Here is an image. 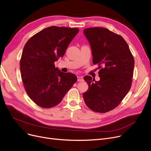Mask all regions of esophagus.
Returning a JSON list of instances; mask_svg holds the SVG:
<instances>
[{
    "label": "esophagus",
    "mask_w": 151,
    "mask_h": 151,
    "mask_svg": "<svg viewBox=\"0 0 151 151\" xmlns=\"http://www.w3.org/2000/svg\"><path fill=\"white\" fill-rule=\"evenodd\" d=\"M77 81H83L84 79L81 76H77Z\"/></svg>",
    "instance_id": "obj_1"
}]
</instances>
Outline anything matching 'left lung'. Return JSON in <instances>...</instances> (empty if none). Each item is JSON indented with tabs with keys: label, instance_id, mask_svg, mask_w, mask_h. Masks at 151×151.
<instances>
[{
	"label": "left lung",
	"instance_id": "obj_1",
	"mask_svg": "<svg viewBox=\"0 0 151 151\" xmlns=\"http://www.w3.org/2000/svg\"><path fill=\"white\" fill-rule=\"evenodd\" d=\"M93 55L98 64L99 81L84 77L89 86L83 93L86 106L96 112L105 113L119 106L131 88L134 60L127 42L120 35L104 28L84 29Z\"/></svg>",
	"mask_w": 151,
	"mask_h": 151
}]
</instances>
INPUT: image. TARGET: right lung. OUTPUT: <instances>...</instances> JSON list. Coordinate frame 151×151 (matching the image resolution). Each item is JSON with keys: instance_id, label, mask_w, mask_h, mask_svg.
I'll return each instance as SVG.
<instances>
[{"instance_id": "right-lung-1", "label": "right lung", "mask_w": 151, "mask_h": 151, "mask_svg": "<svg viewBox=\"0 0 151 151\" xmlns=\"http://www.w3.org/2000/svg\"><path fill=\"white\" fill-rule=\"evenodd\" d=\"M78 28L50 27L32 36L24 45L20 60L22 79L30 99L42 108L59 104L77 81L54 62L62 57Z\"/></svg>"}]
</instances>
